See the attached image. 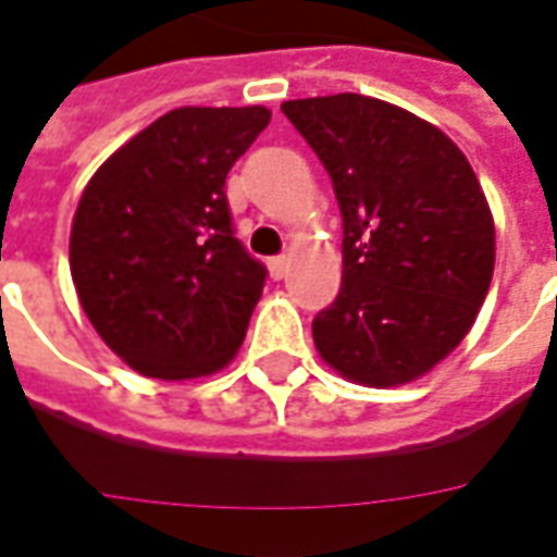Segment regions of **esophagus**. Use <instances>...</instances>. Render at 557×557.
Here are the masks:
<instances>
[{"instance_id":"34e87169","label":"esophagus","mask_w":557,"mask_h":557,"mask_svg":"<svg viewBox=\"0 0 557 557\" xmlns=\"http://www.w3.org/2000/svg\"><path fill=\"white\" fill-rule=\"evenodd\" d=\"M289 265H292V259L289 257H274V259H268V271H271V277L274 280H283L286 274H289Z\"/></svg>"}]
</instances>
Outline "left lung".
<instances>
[{
  "label": "left lung",
  "mask_w": 557,
  "mask_h": 557,
  "mask_svg": "<svg viewBox=\"0 0 557 557\" xmlns=\"http://www.w3.org/2000/svg\"><path fill=\"white\" fill-rule=\"evenodd\" d=\"M333 180L342 286L312 321L321 360L362 386L431 372L475 324L496 226L446 132L393 102L333 94L280 106Z\"/></svg>",
  "instance_id": "1"
}]
</instances>
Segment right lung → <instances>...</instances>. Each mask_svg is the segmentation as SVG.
I'll return each mask as SVG.
<instances>
[{
  "mask_svg": "<svg viewBox=\"0 0 557 557\" xmlns=\"http://www.w3.org/2000/svg\"><path fill=\"white\" fill-rule=\"evenodd\" d=\"M268 121L265 106L168 111L82 191L73 286L94 331L144 377L215 374L245 342L265 265L233 236L224 185Z\"/></svg>",
  "mask_w": 557,
  "mask_h": 557,
  "instance_id": "add662e5",
  "label": "right lung"
}]
</instances>
